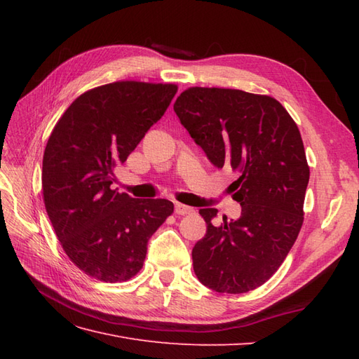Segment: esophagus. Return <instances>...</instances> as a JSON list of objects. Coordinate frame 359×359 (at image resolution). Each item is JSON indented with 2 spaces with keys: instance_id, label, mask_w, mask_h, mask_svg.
<instances>
[{
  "instance_id": "esophagus-1",
  "label": "esophagus",
  "mask_w": 359,
  "mask_h": 359,
  "mask_svg": "<svg viewBox=\"0 0 359 359\" xmlns=\"http://www.w3.org/2000/svg\"><path fill=\"white\" fill-rule=\"evenodd\" d=\"M175 212L178 215H186V214H191L193 212V208L191 206H187V205H182L180 202H175Z\"/></svg>"
}]
</instances>
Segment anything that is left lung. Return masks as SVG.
<instances>
[{"label":"left lung","instance_id":"obj_1","mask_svg":"<svg viewBox=\"0 0 359 359\" xmlns=\"http://www.w3.org/2000/svg\"><path fill=\"white\" fill-rule=\"evenodd\" d=\"M173 111L215 168L236 172L229 189L240 219L214 224L215 208L199 210L206 233L193 247L199 281L220 293L262 286L283 264L304 220L310 169L299 130L269 95L193 86Z\"/></svg>","mask_w":359,"mask_h":359}]
</instances>
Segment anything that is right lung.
<instances>
[{
    "instance_id": "add662e5",
    "label": "right lung",
    "mask_w": 359,
    "mask_h": 359,
    "mask_svg": "<svg viewBox=\"0 0 359 359\" xmlns=\"http://www.w3.org/2000/svg\"><path fill=\"white\" fill-rule=\"evenodd\" d=\"M177 91L135 81L97 86L69 106L49 136L41 172L46 212L72 262L97 280L136 276L149 238L173 212L168 199H135L112 182Z\"/></svg>"
}]
</instances>
